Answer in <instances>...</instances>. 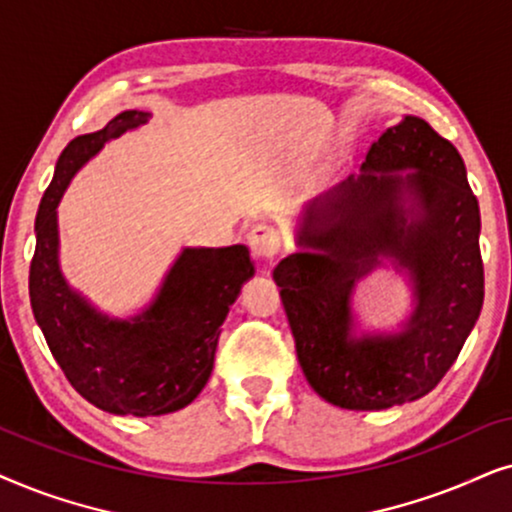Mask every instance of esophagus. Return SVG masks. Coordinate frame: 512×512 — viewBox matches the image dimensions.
<instances>
[{"instance_id":"34e87169","label":"esophagus","mask_w":512,"mask_h":512,"mask_svg":"<svg viewBox=\"0 0 512 512\" xmlns=\"http://www.w3.org/2000/svg\"><path fill=\"white\" fill-rule=\"evenodd\" d=\"M248 245L252 255L260 257V260H276L281 255L283 241L276 227H271V224H257V227L250 229Z\"/></svg>"}]
</instances>
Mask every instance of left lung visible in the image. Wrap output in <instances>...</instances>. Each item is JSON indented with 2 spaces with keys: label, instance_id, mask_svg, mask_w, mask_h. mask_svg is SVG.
Wrapping results in <instances>:
<instances>
[{
  "label": "left lung",
  "instance_id": "left-lung-1",
  "mask_svg": "<svg viewBox=\"0 0 512 512\" xmlns=\"http://www.w3.org/2000/svg\"><path fill=\"white\" fill-rule=\"evenodd\" d=\"M295 252L274 281L313 391L344 410H388L433 391L485 299L480 208L452 142L419 117L386 128L358 175L304 208ZM391 259L411 276L400 333L352 335L350 295Z\"/></svg>",
  "mask_w": 512,
  "mask_h": 512
}]
</instances>
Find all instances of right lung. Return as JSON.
Masks as SVG:
<instances>
[{
	"label": "right lung",
	"mask_w": 512,
	"mask_h": 512,
	"mask_svg": "<svg viewBox=\"0 0 512 512\" xmlns=\"http://www.w3.org/2000/svg\"><path fill=\"white\" fill-rule=\"evenodd\" d=\"M149 121L126 109L102 131L74 138L39 203L30 302L46 344L81 398L109 414L161 417L187 407L208 384L220 325L255 267L245 245L185 248L159 292L133 318H109L65 281L58 262V203L74 173L105 147Z\"/></svg>",
	"instance_id": "add662e5"
}]
</instances>
